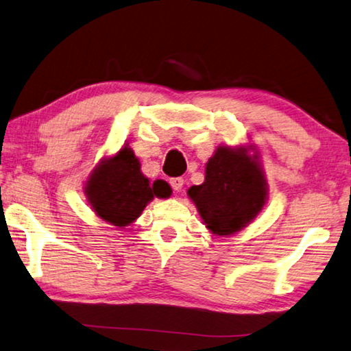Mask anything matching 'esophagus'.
Instances as JSON below:
<instances>
[{"mask_svg": "<svg viewBox=\"0 0 351 351\" xmlns=\"http://www.w3.org/2000/svg\"><path fill=\"white\" fill-rule=\"evenodd\" d=\"M170 186H171V189H173V191H181V187L184 186V180H182L181 176H178V178H170Z\"/></svg>", "mask_w": 351, "mask_h": 351, "instance_id": "esophagus-1", "label": "esophagus"}]
</instances>
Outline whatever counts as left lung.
Masks as SVG:
<instances>
[{
	"mask_svg": "<svg viewBox=\"0 0 351 351\" xmlns=\"http://www.w3.org/2000/svg\"><path fill=\"white\" fill-rule=\"evenodd\" d=\"M206 226L214 234H232L253 220L265 203L261 169L243 149L217 148L206 165L202 186L189 189Z\"/></svg>",
	"mask_w": 351,
	"mask_h": 351,
	"instance_id": "1",
	"label": "left lung"
}]
</instances>
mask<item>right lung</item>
<instances>
[{
	"instance_id": "add662e5",
	"label": "right lung",
	"mask_w": 351,
	"mask_h": 351,
	"mask_svg": "<svg viewBox=\"0 0 351 351\" xmlns=\"http://www.w3.org/2000/svg\"><path fill=\"white\" fill-rule=\"evenodd\" d=\"M86 191L95 213L115 226L132 223L149 199L165 197L169 192L164 181H154L149 186L148 178L141 173V164L130 147H123L112 159L98 165Z\"/></svg>"
}]
</instances>
